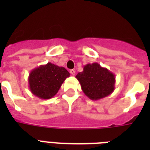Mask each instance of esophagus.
I'll list each match as a JSON object with an SVG mask.
<instances>
[{"label": "esophagus", "mask_w": 150, "mask_h": 150, "mask_svg": "<svg viewBox=\"0 0 150 150\" xmlns=\"http://www.w3.org/2000/svg\"><path fill=\"white\" fill-rule=\"evenodd\" d=\"M70 73L71 75H75V71L74 69H71L70 70Z\"/></svg>", "instance_id": "34e87169"}]
</instances>
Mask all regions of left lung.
I'll return each instance as SVG.
<instances>
[{
	"instance_id": "left-lung-1",
	"label": "left lung",
	"mask_w": 150,
	"mask_h": 150,
	"mask_svg": "<svg viewBox=\"0 0 150 150\" xmlns=\"http://www.w3.org/2000/svg\"><path fill=\"white\" fill-rule=\"evenodd\" d=\"M85 95L92 100L109 96L115 89V75L98 63L87 64L75 76Z\"/></svg>"
}]
</instances>
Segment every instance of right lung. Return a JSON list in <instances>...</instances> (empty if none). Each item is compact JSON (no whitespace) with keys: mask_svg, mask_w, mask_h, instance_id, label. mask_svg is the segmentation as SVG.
Wrapping results in <instances>:
<instances>
[{"mask_svg":"<svg viewBox=\"0 0 150 150\" xmlns=\"http://www.w3.org/2000/svg\"><path fill=\"white\" fill-rule=\"evenodd\" d=\"M69 76L70 73L64 67L48 62L30 71L28 79L29 88L38 98L48 100L57 93L62 83Z\"/></svg>","mask_w":150,"mask_h":150,"instance_id":"right-lung-1","label":"right lung"}]
</instances>
